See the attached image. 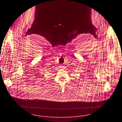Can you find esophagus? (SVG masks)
Wrapping results in <instances>:
<instances>
[{"label": "esophagus", "mask_w": 122, "mask_h": 122, "mask_svg": "<svg viewBox=\"0 0 122 122\" xmlns=\"http://www.w3.org/2000/svg\"><path fill=\"white\" fill-rule=\"evenodd\" d=\"M60 66H61V68H63V67H64V65H63V64H61Z\"/></svg>", "instance_id": "1"}]
</instances>
